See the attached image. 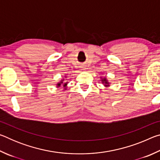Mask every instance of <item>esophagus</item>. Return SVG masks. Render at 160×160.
I'll use <instances>...</instances> for the list:
<instances>
[{"mask_svg": "<svg viewBox=\"0 0 160 160\" xmlns=\"http://www.w3.org/2000/svg\"><path fill=\"white\" fill-rule=\"evenodd\" d=\"M85 66H82V70H84V69H85Z\"/></svg>", "mask_w": 160, "mask_h": 160, "instance_id": "esophagus-1", "label": "esophagus"}]
</instances>
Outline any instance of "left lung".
<instances>
[{
	"label": "left lung",
	"instance_id": "obj_1",
	"mask_svg": "<svg viewBox=\"0 0 160 160\" xmlns=\"http://www.w3.org/2000/svg\"><path fill=\"white\" fill-rule=\"evenodd\" d=\"M102 81H103V82H102L103 83H105V86H109V85H108V84H109V82H107V80L106 79H102Z\"/></svg>",
	"mask_w": 160,
	"mask_h": 160
}]
</instances>
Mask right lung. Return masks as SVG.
Returning a JSON list of instances; mask_svg holds the SVG:
<instances>
[{"mask_svg": "<svg viewBox=\"0 0 160 160\" xmlns=\"http://www.w3.org/2000/svg\"><path fill=\"white\" fill-rule=\"evenodd\" d=\"M63 80H61V82H59V83L57 84V86H58V87H61V84H63ZM66 85H67V83H64V84H63V87H66Z\"/></svg>", "mask_w": 160, "mask_h": 160, "instance_id": "1", "label": "right lung"}]
</instances>
